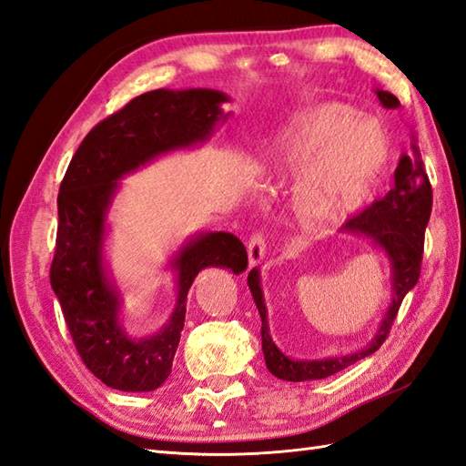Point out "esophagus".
<instances>
[{"label":"esophagus","instance_id":"esophagus-1","mask_svg":"<svg viewBox=\"0 0 466 466\" xmlns=\"http://www.w3.org/2000/svg\"><path fill=\"white\" fill-rule=\"evenodd\" d=\"M266 256V240H264V234H254L250 242H248V258H250V264L256 266L260 264L264 260Z\"/></svg>","mask_w":466,"mask_h":466}]
</instances>
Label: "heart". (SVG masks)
Wrapping results in <instances>:
<instances>
[{"instance_id":"heart-1","label":"heart","mask_w":466,"mask_h":466,"mask_svg":"<svg viewBox=\"0 0 466 466\" xmlns=\"http://www.w3.org/2000/svg\"><path fill=\"white\" fill-rule=\"evenodd\" d=\"M389 162L384 134L339 102L284 117L262 152L274 182L296 177L292 212L309 230L342 222L369 202Z\"/></svg>"}]
</instances>
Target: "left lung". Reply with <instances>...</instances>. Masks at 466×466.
<instances>
[{
  "label": "left lung",
  "instance_id": "8db88e82",
  "mask_svg": "<svg viewBox=\"0 0 466 466\" xmlns=\"http://www.w3.org/2000/svg\"><path fill=\"white\" fill-rule=\"evenodd\" d=\"M376 96L386 110H394L400 102L390 92L376 90ZM432 210V187L429 182L427 170L420 160L419 146L412 142V154H402L397 170H394V186L382 200H376L372 206L359 216L350 218L340 232L364 236L372 242L376 250H380L390 262V292L392 299L389 309L384 312V319L379 330L372 336V340L364 349L330 356L320 360H302L286 356L279 346L274 344L270 329H268V312H266L264 292L260 289V270L252 268L248 274V289L256 302V309L262 319V352L268 369L276 379L304 382L319 380L326 376L344 370L346 366L359 362L366 356H370L380 349V344L389 336L392 322L397 319L402 299L409 290H412L419 282L422 248H424V230H427L429 218Z\"/></svg>",
  "mask_w": 466,
  "mask_h": 466
}]
</instances>
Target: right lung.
Returning a JSON list of instances; mask_svg holds the SVG:
<instances>
[{
    "mask_svg": "<svg viewBox=\"0 0 466 466\" xmlns=\"http://www.w3.org/2000/svg\"><path fill=\"white\" fill-rule=\"evenodd\" d=\"M226 94L206 87L154 90L106 117L77 147L57 194V238L49 282L84 364L106 386L126 392L160 389L172 372L187 290L208 266L240 274L244 244L230 232H200L170 260L176 304L160 332L130 336L120 322L122 294L104 258L106 218L124 176L174 150L204 144L230 114Z\"/></svg>",
    "mask_w": 466,
    "mask_h": 466,
    "instance_id": "obj_1",
    "label": "right lung"
}]
</instances>
